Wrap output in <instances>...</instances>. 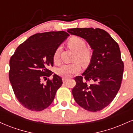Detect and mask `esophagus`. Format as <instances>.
<instances>
[{
  "label": "esophagus",
  "instance_id": "esophagus-1",
  "mask_svg": "<svg viewBox=\"0 0 133 133\" xmlns=\"http://www.w3.org/2000/svg\"><path fill=\"white\" fill-rule=\"evenodd\" d=\"M68 80V79L66 78V77H62V81H63L64 83L66 82Z\"/></svg>",
  "mask_w": 133,
  "mask_h": 133
}]
</instances>
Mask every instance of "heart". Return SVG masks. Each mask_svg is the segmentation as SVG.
I'll list each match as a JSON object with an SVG mask.
<instances>
[{
  "instance_id": "heart-1",
  "label": "heart",
  "mask_w": 133,
  "mask_h": 133,
  "mask_svg": "<svg viewBox=\"0 0 133 133\" xmlns=\"http://www.w3.org/2000/svg\"><path fill=\"white\" fill-rule=\"evenodd\" d=\"M68 45L70 48L75 51L74 59H78L82 62H86L89 59L91 52L86 47L85 41L77 36H73L69 39ZM61 52V47H58L53 55V61L56 64L60 61L59 55ZM81 69V66L77 62L68 64H63L57 69L59 75L65 77H69L73 74L78 72Z\"/></svg>"
}]
</instances>
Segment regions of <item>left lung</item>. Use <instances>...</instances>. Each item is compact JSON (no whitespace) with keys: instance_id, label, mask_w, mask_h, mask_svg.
Wrapping results in <instances>:
<instances>
[{"instance_id":"8db88e82","label":"left lung","mask_w":133,"mask_h":133,"mask_svg":"<svg viewBox=\"0 0 133 133\" xmlns=\"http://www.w3.org/2000/svg\"><path fill=\"white\" fill-rule=\"evenodd\" d=\"M68 32L85 39L92 50L82 76L75 77L76 84L72 90L74 100L86 110H102L112 101L121 84L124 64L119 47L101 29L73 28Z\"/></svg>"}]
</instances>
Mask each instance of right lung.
<instances>
[{
    "mask_svg": "<svg viewBox=\"0 0 133 133\" xmlns=\"http://www.w3.org/2000/svg\"><path fill=\"white\" fill-rule=\"evenodd\" d=\"M69 36L65 31L38 33L30 36L16 49L10 59L9 80L19 103L30 111H41L52 103L62 84L57 74L44 84L42 79L53 74L56 49Z\"/></svg>",
    "mask_w": 133,
    "mask_h": 133,
    "instance_id": "right-lung-1",
    "label": "right lung"
}]
</instances>
